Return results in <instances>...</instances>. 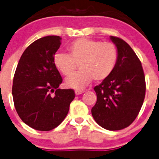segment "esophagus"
I'll list each match as a JSON object with an SVG mask.
<instances>
[{"label":"esophagus","instance_id":"obj_1","mask_svg":"<svg viewBox=\"0 0 159 159\" xmlns=\"http://www.w3.org/2000/svg\"><path fill=\"white\" fill-rule=\"evenodd\" d=\"M84 90H75V94L76 95H80V94H82L83 93H84Z\"/></svg>","mask_w":159,"mask_h":159}]
</instances>
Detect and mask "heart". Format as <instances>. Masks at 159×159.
<instances>
[{"label":"heart","instance_id":"b5f03b06","mask_svg":"<svg viewBox=\"0 0 159 159\" xmlns=\"http://www.w3.org/2000/svg\"><path fill=\"white\" fill-rule=\"evenodd\" d=\"M69 54L57 53L54 56L55 68L66 76L76 69L80 71L66 79V85L71 88L83 89L93 80L103 81L116 69L119 58L117 48L111 42L80 38L74 40L67 48Z\"/></svg>","mask_w":159,"mask_h":159}]
</instances>
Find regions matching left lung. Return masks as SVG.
I'll use <instances>...</instances> for the list:
<instances>
[{"label": "left lung", "mask_w": 159, "mask_h": 159, "mask_svg": "<svg viewBox=\"0 0 159 159\" xmlns=\"http://www.w3.org/2000/svg\"><path fill=\"white\" fill-rule=\"evenodd\" d=\"M117 48L116 69L108 78L93 88L97 102L91 113L97 123L108 130H119L135 120L143 103L145 77L140 59L121 38L110 37Z\"/></svg>", "instance_id": "left-lung-1"}]
</instances>
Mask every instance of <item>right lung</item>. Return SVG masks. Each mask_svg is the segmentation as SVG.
<instances>
[{"instance_id": "1", "label": "right lung", "mask_w": 159, "mask_h": 159, "mask_svg": "<svg viewBox=\"0 0 159 159\" xmlns=\"http://www.w3.org/2000/svg\"><path fill=\"white\" fill-rule=\"evenodd\" d=\"M61 40L58 36H48L32 43L15 72V108L20 119L37 130L49 131L60 125L75 98L72 89L58 88L62 78L53 60Z\"/></svg>"}]
</instances>
